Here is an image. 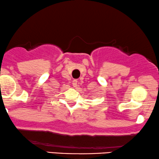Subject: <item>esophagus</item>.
I'll list each match as a JSON object with an SVG mask.
<instances>
[{
	"mask_svg": "<svg viewBox=\"0 0 159 159\" xmlns=\"http://www.w3.org/2000/svg\"><path fill=\"white\" fill-rule=\"evenodd\" d=\"M72 85L74 88H76L77 87V85H78V81L76 80H74L73 81H72Z\"/></svg>",
	"mask_w": 159,
	"mask_h": 159,
	"instance_id": "1",
	"label": "esophagus"
}]
</instances>
